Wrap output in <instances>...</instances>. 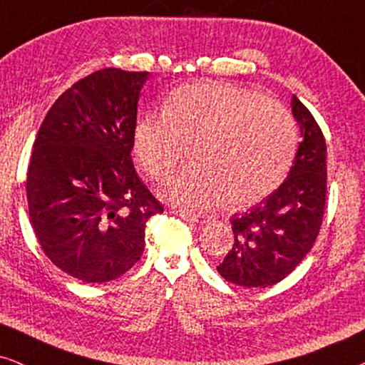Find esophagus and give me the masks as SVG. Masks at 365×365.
<instances>
[{
    "instance_id": "1",
    "label": "esophagus",
    "mask_w": 365,
    "mask_h": 365,
    "mask_svg": "<svg viewBox=\"0 0 365 365\" xmlns=\"http://www.w3.org/2000/svg\"><path fill=\"white\" fill-rule=\"evenodd\" d=\"M176 214L178 216H181L182 219H186L189 222H197V224L209 222V216H202V214L189 212V211H176Z\"/></svg>"
}]
</instances>
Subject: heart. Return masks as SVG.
<instances>
[{"instance_id":"obj_1","label":"heart","mask_w":365,"mask_h":365,"mask_svg":"<svg viewBox=\"0 0 365 365\" xmlns=\"http://www.w3.org/2000/svg\"><path fill=\"white\" fill-rule=\"evenodd\" d=\"M192 144V164L163 192L189 211L224 202L244 207L281 186L297 146V126L282 104L226 83L179 88L164 113L138 118L133 151L141 169L164 179Z\"/></svg>"}]
</instances>
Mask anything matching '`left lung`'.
<instances>
[{
	"label": "left lung",
	"mask_w": 365,
	"mask_h": 365,
	"mask_svg": "<svg viewBox=\"0 0 365 365\" xmlns=\"http://www.w3.org/2000/svg\"><path fill=\"white\" fill-rule=\"evenodd\" d=\"M301 129L296 158L286 181L246 212L234 214L231 251L217 266L227 282L269 287L291 274L311 251L326 206V139L311 111L291 99Z\"/></svg>",
	"instance_id": "1"
}]
</instances>
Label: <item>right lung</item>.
<instances>
[{"instance_id":"right-lung-1","label":"right lung","mask_w":365,"mask_h":365,"mask_svg":"<svg viewBox=\"0 0 365 365\" xmlns=\"http://www.w3.org/2000/svg\"><path fill=\"white\" fill-rule=\"evenodd\" d=\"M148 76L106 68L83 78L56 99L34 141L31 226L49 261L83 282L129 271L144 251L148 219L164 211L131 159Z\"/></svg>"}]
</instances>
